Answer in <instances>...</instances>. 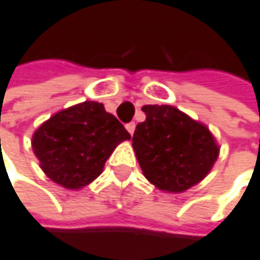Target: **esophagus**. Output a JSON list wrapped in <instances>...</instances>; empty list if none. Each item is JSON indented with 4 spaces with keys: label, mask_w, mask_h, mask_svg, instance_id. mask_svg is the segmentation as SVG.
I'll return each mask as SVG.
<instances>
[{
    "label": "esophagus",
    "mask_w": 260,
    "mask_h": 260,
    "mask_svg": "<svg viewBox=\"0 0 260 260\" xmlns=\"http://www.w3.org/2000/svg\"><path fill=\"white\" fill-rule=\"evenodd\" d=\"M126 131H128L131 135H132V134H134V131H135V123H134V122H129V123H126Z\"/></svg>",
    "instance_id": "34e87169"
}]
</instances>
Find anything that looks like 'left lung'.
I'll use <instances>...</instances> for the list:
<instances>
[{
    "instance_id": "obj_1",
    "label": "left lung",
    "mask_w": 260,
    "mask_h": 260,
    "mask_svg": "<svg viewBox=\"0 0 260 260\" xmlns=\"http://www.w3.org/2000/svg\"><path fill=\"white\" fill-rule=\"evenodd\" d=\"M132 148L144 176L165 192H184L203 181L219 156V144L205 123L169 104L141 109Z\"/></svg>"
}]
</instances>
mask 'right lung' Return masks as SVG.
Instances as JSON below:
<instances>
[{"label":"right lung","instance_id":"obj_1","mask_svg":"<svg viewBox=\"0 0 260 260\" xmlns=\"http://www.w3.org/2000/svg\"><path fill=\"white\" fill-rule=\"evenodd\" d=\"M126 140L128 131L101 103L84 101L45 120L32 135V150L53 182L81 190L99 178L109 156Z\"/></svg>","mask_w":260,"mask_h":260}]
</instances>
